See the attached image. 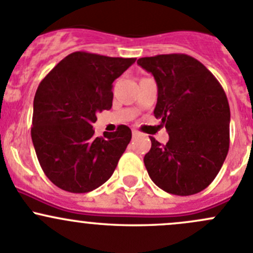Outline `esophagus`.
Instances as JSON below:
<instances>
[{
  "label": "esophagus",
  "mask_w": 253,
  "mask_h": 253,
  "mask_svg": "<svg viewBox=\"0 0 253 253\" xmlns=\"http://www.w3.org/2000/svg\"><path fill=\"white\" fill-rule=\"evenodd\" d=\"M132 134H133V137H136V136H138L139 132L137 131V129H132Z\"/></svg>",
  "instance_id": "obj_1"
}]
</instances>
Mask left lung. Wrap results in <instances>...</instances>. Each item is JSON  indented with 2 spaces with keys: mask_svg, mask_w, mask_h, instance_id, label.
I'll return each mask as SVG.
<instances>
[{
  "mask_svg": "<svg viewBox=\"0 0 253 253\" xmlns=\"http://www.w3.org/2000/svg\"><path fill=\"white\" fill-rule=\"evenodd\" d=\"M154 76V116L169 133L167 144L150 137L144 165L165 192L190 196L208 187L228 155L230 108L223 86L211 71L185 53L137 61Z\"/></svg>",
  "mask_w": 253,
  "mask_h": 253,
  "instance_id": "obj_1",
  "label": "left lung"
}]
</instances>
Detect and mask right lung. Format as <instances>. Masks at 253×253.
<instances>
[{
    "label": "right lung",
    "mask_w": 253,
    "mask_h": 253,
    "mask_svg": "<svg viewBox=\"0 0 253 253\" xmlns=\"http://www.w3.org/2000/svg\"><path fill=\"white\" fill-rule=\"evenodd\" d=\"M136 58L77 51L40 82L34 98L32 139L42 171L72 193L95 190L111 177L132 138L129 127L94 137L96 114L110 110L112 83Z\"/></svg>",
    "instance_id": "right-lung-1"
}]
</instances>
